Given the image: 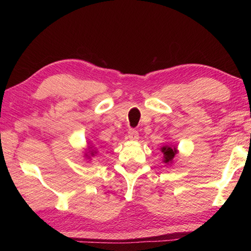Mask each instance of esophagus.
<instances>
[{"instance_id":"obj_1","label":"esophagus","mask_w":251,"mask_h":251,"mask_svg":"<svg viewBox=\"0 0 251 251\" xmlns=\"http://www.w3.org/2000/svg\"><path fill=\"white\" fill-rule=\"evenodd\" d=\"M139 138V135H138V131L135 130V129H129L128 130V134H127V139L128 141H137V139Z\"/></svg>"}]
</instances>
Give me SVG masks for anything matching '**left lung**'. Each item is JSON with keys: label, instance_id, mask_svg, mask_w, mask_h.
I'll return each instance as SVG.
<instances>
[{"label": "left lung", "instance_id": "1", "mask_svg": "<svg viewBox=\"0 0 251 251\" xmlns=\"http://www.w3.org/2000/svg\"><path fill=\"white\" fill-rule=\"evenodd\" d=\"M160 151L163 152V161L165 165L167 166H172L174 164V160H175V157L178 154V150L176 146L171 145V144H167V145H164L160 147Z\"/></svg>", "mask_w": 251, "mask_h": 251}]
</instances>
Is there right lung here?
Returning a JSON list of instances; mask_svg holds the SVG:
<instances>
[{"label":"right lung","mask_w":251,"mask_h":251,"mask_svg":"<svg viewBox=\"0 0 251 251\" xmlns=\"http://www.w3.org/2000/svg\"><path fill=\"white\" fill-rule=\"evenodd\" d=\"M84 158H86L87 160H91L92 157H94L97 154V150L94 145H91L90 143L87 144V148L84 151Z\"/></svg>","instance_id":"add662e5"}]
</instances>
